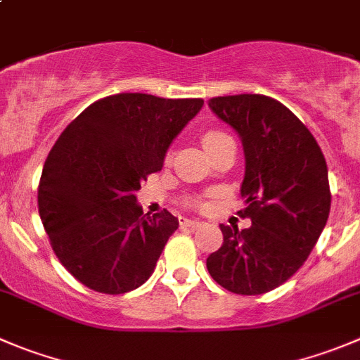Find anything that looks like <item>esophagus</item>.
Masks as SVG:
<instances>
[{"label":"esophagus","instance_id":"esophagus-1","mask_svg":"<svg viewBox=\"0 0 360 360\" xmlns=\"http://www.w3.org/2000/svg\"><path fill=\"white\" fill-rule=\"evenodd\" d=\"M180 224L187 226V228H200V226L203 224V222H201V221H194V219H182V221H180Z\"/></svg>","mask_w":360,"mask_h":360}]
</instances>
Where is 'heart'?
I'll return each mask as SVG.
<instances>
[{
  "instance_id": "1",
  "label": "heart",
  "mask_w": 360,
  "mask_h": 360,
  "mask_svg": "<svg viewBox=\"0 0 360 360\" xmlns=\"http://www.w3.org/2000/svg\"><path fill=\"white\" fill-rule=\"evenodd\" d=\"M201 141H203V146L207 148V152L212 153L215 148H219L222 143L231 141V138L222 131H207L203 134V138H201Z\"/></svg>"
}]
</instances>
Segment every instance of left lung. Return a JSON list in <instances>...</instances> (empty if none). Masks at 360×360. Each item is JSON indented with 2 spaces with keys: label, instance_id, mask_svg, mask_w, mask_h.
<instances>
[{
  "label": "left lung",
  "instance_id": "8db88e82",
  "mask_svg": "<svg viewBox=\"0 0 360 360\" xmlns=\"http://www.w3.org/2000/svg\"><path fill=\"white\" fill-rule=\"evenodd\" d=\"M208 105L242 139L245 208L238 214L252 224H221L224 240L207 269L228 292L262 295L304 265L327 224V162L309 129L266 95L214 97Z\"/></svg>",
  "mask_w": 360,
  "mask_h": 360
}]
</instances>
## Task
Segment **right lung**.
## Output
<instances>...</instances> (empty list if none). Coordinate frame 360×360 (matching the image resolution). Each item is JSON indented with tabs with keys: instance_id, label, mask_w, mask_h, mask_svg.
Wrapping results in <instances>:
<instances>
[{
	"instance_id": "add662e5",
	"label": "right lung",
	"mask_w": 360,
	"mask_h": 360,
	"mask_svg": "<svg viewBox=\"0 0 360 360\" xmlns=\"http://www.w3.org/2000/svg\"><path fill=\"white\" fill-rule=\"evenodd\" d=\"M201 98L118 94L88 105L51 148L39 184V214L54 255L95 292L120 295L153 274L178 219L150 217L136 200L162 169L173 139Z\"/></svg>"
}]
</instances>
